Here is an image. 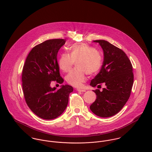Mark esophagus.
<instances>
[{
    "label": "esophagus",
    "mask_w": 152,
    "mask_h": 152,
    "mask_svg": "<svg viewBox=\"0 0 152 152\" xmlns=\"http://www.w3.org/2000/svg\"><path fill=\"white\" fill-rule=\"evenodd\" d=\"M77 91L78 92H86V91L85 89H77Z\"/></svg>",
    "instance_id": "obj_1"
}]
</instances>
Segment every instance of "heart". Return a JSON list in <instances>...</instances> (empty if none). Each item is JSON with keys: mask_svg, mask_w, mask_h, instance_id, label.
I'll list each match as a JSON object with an SVG mask.
<instances>
[{"mask_svg": "<svg viewBox=\"0 0 152 152\" xmlns=\"http://www.w3.org/2000/svg\"><path fill=\"white\" fill-rule=\"evenodd\" d=\"M69 53L63 52L58 58V65L64 72L68 71L74 61L77 68L71 70L65 77L66 83L74 87H83L87 81V73L93 75L97 73L102 65L101 53L93 47L84 43L73 44L69 48Z\"/></svg>", "mask_w": 152, "mask_h": 152, "instance_id": "b5f03b06", "label": "heart"}]
</instances>
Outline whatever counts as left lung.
Wrapping results in <instances>:
<instances>
[{
    "instance_id": "1",
    "label": "left lung",
    "mask_w": 152,
    "mask_h": 152,
    "mask_svg": "<svg viewBox=\"0 0 152 152\" xmlns=\"http://www.w3.org/2000/svg\"><path fill=\"white\" fill-rule=\"evenodd\" d=\"M99 43L104 58L99 72L91 80L92 87L106 88L102 91L94 90L96 99L90 109L96 115L108 118L118 113L129 98L133 84V67L128 57L121 49L105 40H94Z\"/></svg>"
}]
</instances>
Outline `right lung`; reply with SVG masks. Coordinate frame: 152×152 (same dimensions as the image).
Masks as SVG:
<instances>
[{
	"label": "right lung",
	"mask_w": 152,
	"mask_h": 152,
	"mask_svg": "<svg viewBox=\"0 0 152 152\" xmlns=\"http://www.w3.org/2000/svg\"><path fill=\"white\" fill-rule=\"evenodd\" d=\"M65 39L48 40L34 47L28 54L22 71V87L26 104L37 116L53 119L61 115L68 102L73 88L50 87L51 81L62 84L57 63V53Z\"/></svg>",
	"instance_id": "obj_1"
}]
</instances>
